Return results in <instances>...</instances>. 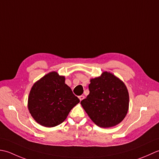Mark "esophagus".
Listing matches in <instances>:
<instances>
[{
  "label": "esophagus",
  "instance_id": "obj_1",
  "mask_svg": "<svg viewBox=\"0 0 159 159\" xmlns=\"http://www.w3.org/2000/svg\"><path fill=\"white\" fill-rule=\"evenodd\" d=\"M79 99H80V101H82V100H83V99H84V95H80V96H79Z\"/></svg>",
  "mask_w": 159,
  "mask_h": 159
}]
</instances>
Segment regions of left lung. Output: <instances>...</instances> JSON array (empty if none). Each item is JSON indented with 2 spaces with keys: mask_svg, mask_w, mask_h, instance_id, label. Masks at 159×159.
I'll return each instance as SVG.
<instances>
[{
  "mask_svg": "<svg viewBox=\"0 0 159 159\" xmlns=\"http://www.w3.org/2000/svg\"><path fill=\"white\" fill-rule=\"evenodd\" d=\"M89 89V95L81 105L97 125L111 128L123 121L128 111L129 94L121 80L105 71L90 80Z\"/></svg>",
  "mask_w": 159,
  "mask_h": 159,
  "instance_id": "obj_1",
  "label": "left lung"
}]
</instances>
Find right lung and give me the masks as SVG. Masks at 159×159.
Masks as SVG:
<instances>
[{
  "label": "right lung",
  "instance_id": "add662e5",
  "mask_svg": "<svg viewBox=\"0 0 159 159\" xmlns=\"http://www.w3.org/2000/svg\"><path fill=\"white\" fill-rule=\"evenodd\" d=\"M80 102L65 84V77L48 73L35 82L28 98V109L35 121L44 127H54L66 119Z\"/></svg>",
  "mask_w": 159,
  "mask_h": 159
}]
</instances>
